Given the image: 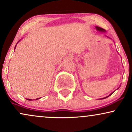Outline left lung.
Instances as JSON below:
<instances>
[{
	"label": "left lung",
	"instance_id": "left-lung-1",
	"mask_svg": "<svg viewBox=\"0 0 132 132\" xmlns=\"http://www.w3.org/2000/svg\"><path fill=\"white\" fill-rule=\"evenodd\" d=\"M95 28H96V29H97V31H99V32H106V30H105V29H103L101 28V27H100L95 26ZM106 37H107V36H106ZM119 88V87H118V88L117 89H118ZM113 92H112L111 94H110V95H109L108 96H106V97H104V98H100V99H105V98H107V97H108L109 96H110L111 95H112V94H113Z\"/></svg>",
	"mask_w": 132,
	"mask_h": 132
}]
</instances>
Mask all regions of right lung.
<instances>
[{
  "label": "right lung",
  "instance_id": "1",
  "mask_svg": "<svg viewBox=\"0 0 132 132\" xmlns=\"http://www.w3.org/2000/svg\"><path fill=\"white\" fill-rule=\"evenodd\" d=\"M19 41H20V40H19V41H18V42H19ZM16 47V46H15V47H14V50H15ZM40 98H37V99H36V100H38V99H40ZM27 100H32V99H29V98H27Z\"/></svg>",
  "mask_w": 132,
  "mask_h": 132
}]
</instances>
